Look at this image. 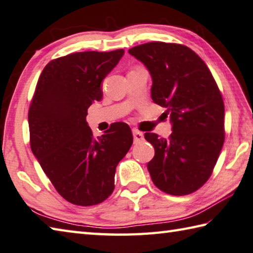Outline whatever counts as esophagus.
I'll use <instances>...</instances> for the list:
<instances>
[{"instance_id":"34e87169","label":"esophagus","mask_w":253,"mask_h":253,"mask_svg":"<svg viewBox=\"0 0 253 253\" xmlns=\"http://www.w3.org/2000/svg\"><path fill=\"white\" fill-rule=\"evenodd\" d=\"M132 136H134V141L136 142V144L137 142H140L144 140V134L137 129H132Z\"/></svg>"}]
</instances>
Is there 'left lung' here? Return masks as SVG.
I'll list each match as a JSON object with an SVG mask.
<instances>
[{"label":"left lung","mask_w":253,"mask_h":253,"mask_svg":"<svg viewBox=\"0 0 253 253\" xmlns=\"http://www.w3.org/2000/svg\"><path fill=\"white\" fill-rule=\"evenodd\" d=\"M148 70L151 99L166 108L172 132L145 138L155 148L151 180L173 196L191 194L208 180L224 141V106L205 62L185 45L151 42L128 50Z\"/></svg>","instance_id":"8db88e82"}]
</instances>
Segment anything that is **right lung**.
I'll return each mask as SVG.
<instances>
[{
  "label": "right lung",
  "instance_id": "right-lung-1",
  "mask_svg": "<svg viewBox=\"0 0 253 253\" xmlns=\"http://www.w3.org/2000/svg\"><path fill=\"white\" fill-rule=\"evenodd\" d=\"M123 55L124 49L90 50L53 59L36 85L31 149L58 194L74 205H97L112 195L117 165L132 144L125 123L95 138L86 122L87 109L103 98V80Z\"/></svg>",
  "mask_w": 253,
  "mask_h": 253
}]
</instances>
